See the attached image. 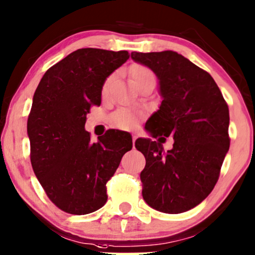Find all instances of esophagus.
<instances>
[{
  "label": "esophagus",
  "instance_id": "1",
  "mask_svg": "<svg viewBox=\"0 0 255 255\" xmlns=\"http://www.w3.org/2000/svg\"><path fill=\"white\" fill-rule=\"evenodd\" d=\"M137 138H138L137 132H132V141H133V143L135 141V139H137Z\"/></svg>",
  "mask_w": 255,
  "mask_h": 255
}]
</instances>
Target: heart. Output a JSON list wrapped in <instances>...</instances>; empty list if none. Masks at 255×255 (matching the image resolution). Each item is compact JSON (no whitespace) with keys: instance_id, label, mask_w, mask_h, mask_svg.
Returning <instances> with one entry per match:
<instances>
[{"instance_id":"1","label":"heart","mask_w":255,"mask_h":255,"mask_svg":"<svg viewBox=\"0 0 255 255\" xmlns=\"http://www.w3.org/2000/svg\"><path fill=\"white\" fill-rule=\"evenodd\" d=\"M148 77H154L151 70H148L147 68L144 67H137L132 70V79H133L134 83L137 82L143 81L145 78ZM111 79L109 78L108 82L104 85V92L108 91L109 85L111 83ZM141 117V114L137 110H132V109H120L116 114L114 115V123L121 128H132L137 125Z\"/></svg>"}]
</instances>
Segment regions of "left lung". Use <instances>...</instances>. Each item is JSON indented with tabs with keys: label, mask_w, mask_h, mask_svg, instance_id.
Segmentation results:
<instances>
[{
	"label": "left lung",
	"mask_w": 255,
	"mask_h": 255,
	"mask_svg": "<svg viewBox=\"0 0 255 255\" xmlns=\"http://www.w3.org/2000/svg\"><path fill=\"white\" fill-rule=\"evenodd\" d=\"M158 78L161 103L145 128L152 137L172 135L173 147L138 138L146 164L140 173L143 198L163 213L178 214L199 205L217 184L230 148L229 107L208 72L176 51L131 52Z\"/></svg>",
	"instance_id": "8db88e82"
}]
</instances>
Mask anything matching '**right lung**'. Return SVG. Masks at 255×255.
Wrapping results in <instances>:
<instances>
[{
  "label": "right lung",
  "instance_id": "1",
  "mask_svg": "<svg viewBox=\"0 0 255 255\" xmlns=\"http://www.w3.org/2000/svg\"><path fill=\"white\" fill-rule=\"evenodd\" d=\"M128 57V51L78 49L49 69L36 89L26 127L32 170L64 212L82 216L103 207L108 180L132 148L128 132L109 130L92 143L84 128L107 78Z\"/></svg>",
  "mask_w": 255,
  "mask_h": 255
}]
</instances>
